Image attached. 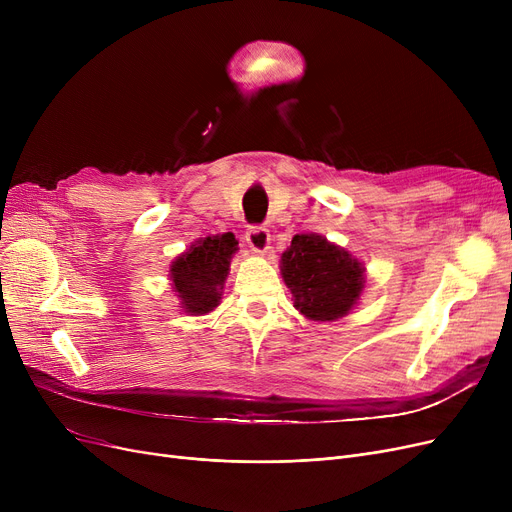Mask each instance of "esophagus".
Masks as SVG:
<instances>
[{"label": "esophagus", "mask_w": 512, "mask_h": 512, "mask_svg": "<svg viewBox=\"0 0 512 512\" xmlns=\"http://www.w3.org/2000/svg\"><path fill=\"white\" fill-rule=\"evenodd\" d=\"M247 242H249V247H251L255 253H267V251H270V242H272L270 230L263 228V226H253V228H249V232H247Z\"/></svg>", "instance_id": "obj_1"}]
</instances>
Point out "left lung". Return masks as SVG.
I'll list each match as a JSON object with an SVG mask.
<instances>
[{"label":"left lung","instance_id":"obj_1","mask_svg":"<svg viewBox=\"0 0 512 512\" xmlns=\"http://www.w3.org/2000/svg\"><path fill=\"white\" fill-rule=\"evenodd\" d=\"M280 272L294 309L311 321H338L351 313L367 282L365 265L319 234H294Z\"/></svg>","mask_w":512,"mask_h":512}]
</instances>
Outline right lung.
Listing matches in <instances>:
<instances>
[{
  "label": "right lung",
  "instance_id": "add662e5",
  "mask_svg": "<svg viewBox=\"0 0 512 512\" xmlns=\"http://www.w3.org/2000/svg\"><path fill=\"white\" fill-rule=\"evenodd\" d=\"M238 251L232 232L195 240L170 265L174 297L186 315H207L222 303L230 261Z\"/></svg>",
  "mask_w": 512,
  "mask_h": 512
}]
</instances>
